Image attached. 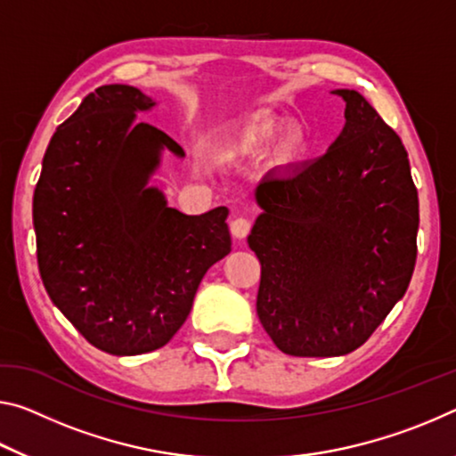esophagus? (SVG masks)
<instances>
[{"label":"esophagus","mask_w":456,"mask_h":456,"mask_svg":"<svg viewBox=\"0 0 456 456\" xmlns=\"http://www.w3.org/2000/svg\"><path fill=\"white\" fill-rule=\"evenodd\" d=\"M229 227H231V235H233L235 240H245L251 231V221L248 216H237V219L231 221Z\"/></svg>","instance_id":"34e87169"}]
</instances>
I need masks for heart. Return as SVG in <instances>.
<instances>
[{
  "label": "heart",
  "instance_id": "1",
  "mask_svg": "<svg viewBox=\"0 0 456 456\" xmlns=\"http://www.w3.org/2000/svg\"><path fill=\"white\" fill-rule=\"evenodd\" d=\"M273 135H276V126L270 124V121H262V124H256L243 129L241 143L243 146L256 148V146H262L265 142H270ZM302 150H305V135L302 134H292L284 142V146H281V151H284L286 158H296Z\"/></svg>",
  "mask_w": 456,
  "mask_h": 456
}]
</instances>
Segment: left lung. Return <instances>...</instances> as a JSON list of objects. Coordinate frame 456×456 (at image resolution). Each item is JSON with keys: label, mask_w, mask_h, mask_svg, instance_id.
<instances>
[{"label": "left lung", "mask_w": 456, "mask_h": 456, "mask_svg": "<svg viewBox=\"0 0 456 456\" xmlns=\"http://www.w3.org/2000/svg\"><path fill=\"white\" fill-rule=\"evenodd\" d=\"M343 134L313 162L267 175L248 243L262 264L257 316L278 349L337 357L363 345L408 290L418 191L408 151L357 91Z\"/></svg>", "instance_id": "1"}]
</instances>
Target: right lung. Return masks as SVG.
Returning <instances> with one entry per match:
<instances>
[{
	"instance_id": "1",
	"label": "right lung",
	"mask_w": 456,
	"mask_h": 456,
	"mask_svg": "<svg viewBox=\"0 0 456 456\" xmlns=\"http://www.w3.org/2000/svg\"><path fill=\"white\" fill-rule=\"evenodd\" d=\"M154 101L103 85L56 129L34 191L38 270L50 300L111 355L160 349L183 327L208 267L231 251L227 207L199 216L148 189L160 150L184 156L135 111Z\"/></svg>"
}]
</instances>
